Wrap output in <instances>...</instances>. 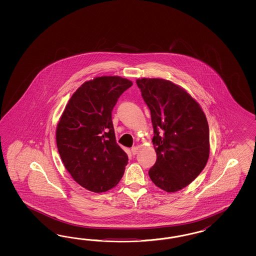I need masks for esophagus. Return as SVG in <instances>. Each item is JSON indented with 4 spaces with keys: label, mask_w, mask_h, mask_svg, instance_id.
<instances>
[{
    "label": "esophagus",
    "mask_w": 256,
    "mask_h": 256,
    "mask_svg": "<svg viewBox=\"0 0 256 256\" xmlns=\"http://www.w3.org/2000/svg\"><path fill=\"white\" fill-rule=\"evenodd\" d=\"M138 152H139V148H137V146H134V148H132V155H136V154H138Z\"/></svg>",
    "instance_id": "obj_1"
}]
</instances>
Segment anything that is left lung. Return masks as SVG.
I'll use <instances>...</instances> for the list:
<instances>
[{
	"mask_svg": "<svg viewBox=\"0 0 256 256\" xmlns=\"http://www.w3.org/2000/svg\"><path fill=\"white\" fill-rule=\"evenodd\" d=\"M151 114L156 160L148 172L156 186L176 192L196 178L210 158V128L199 103L163 78L136 80Z\"/></svg>",
	"mask_w": 256,
	"mask_h": 256,
	"instance_id": "1",
	"label": "left lung"
}]
</instances>
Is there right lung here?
<instances>
[{
	"label": "right lung",
	"instance_id": "1",
	"mask_svg": "<svg viewBox=\"0 0 256 256\" xmlns=\"http://www.w3.org/2000/svg\"><path fill=\"white\" fill-rule=\"evenodd\" d=\"M132 86L119 76L94 78L80 86L66 104L56 128L62 163L78 185L93 192L116 186L128 158L116 144L112 112Z\"/></svg>",
	"mask_w": 256,
	"mask_h": 256
}]
</instances>
